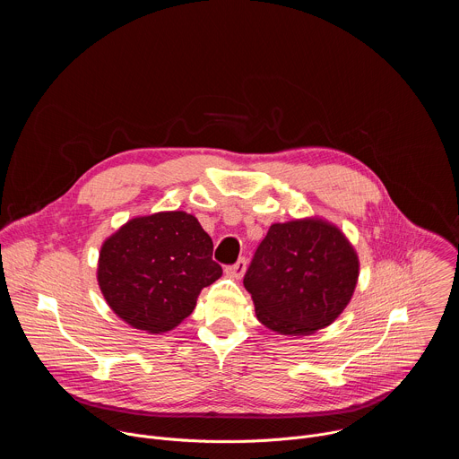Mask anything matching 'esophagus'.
I'll return each instance as SVG.
<instances>
[{
  "label": "esophagus",
  "mask_w": 459,
  "mask_h": 459,
  "mask_svg": "<svg viewBox=\"0 0 459 459\" xmlns=\"http://www.w3.org/2000/svg\"><path fill=\"white\" fill-rule=\"evenodd\" d=\"M225 271H227V274L232 276V278H241V276L245 274V271H247V259H245V257H239L234 265L227 267Z\"/></svg>",
  "instance_id": "34e87169"
}]
</instances>
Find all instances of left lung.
Instances as JSON below:
<instances>
[{
    "mask_svg": "<svg viewBox=\"0 0 459 459\" xmlns=\"http://www.w3.org/2000/svg\"><path fill=\"white\" fill-rule=\"evenodd\" d=\"M359 276L343 232L317 218L271 225L243 278L255 316L267 329L307 336L349 305Z\"/></svg>",
    "mask_w": 459,
    "mask_h": 459,
    "instance_id": "left-lung-1",
    "label": "left lung"
}]
</instances>
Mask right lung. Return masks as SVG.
Listing matches in <instances>:
<instances>
[{"instance_id":"1","label":"right lung","mask_w":459,"mask_h":459,"mask_svg":"<svg viewBox=\"0 0 459 459\" xmlns=\"http://www.w3.org/2000/svg\"><path fill=\"white\" fill-rule=\"evenodd\" d=\"M212 250L211 236L192 214L134 218L103 243L98 283L123 321L161 334L190 316L202 289L221 276Z\"/></svg>"}]
</instances>
